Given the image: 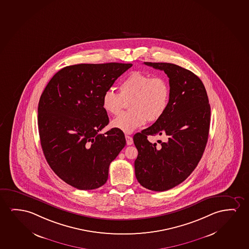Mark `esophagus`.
<instances>
[{
    "label": "esophagus",
    "mask_w": 249,
    "mask_h": 249,
    "mask_svg": "<svg viewBox=\"0 0 249 249\" xmlns=\"http://www.w3.org/2000/svg\"><path fill=\"white\" fill-rule=\"evenodd\" d=\"M125 139H126L127 145H132V144H133V138H132V137L126 135V136H125Z\"/></svg>",
    "instance_id": "esophagus-1"
}]
</instances>
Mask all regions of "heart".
Returning a JSON list of instances; mask_svg holds the SVG:
<instances>
[{
    "label": "heart",
    "mask_w": 249,
    "mask_h": 249,
    "mask_svg": "<svg viewBox=\"0 0 249 249\" xmlns=\"http://www.w3.org/2000/svg\"><path fill=\"white\" fill-rule=\"evenodd\" d=\"M119 91L107 89L102 95V107L106 112L118 115L130 101V111L112 121V128L124 133H131L146 121L155 122L168 108L171 89L163 77H154L142 71L130 72L119 85Z\"/></svg>",
    "instance_id": "b5f03b06"
}]
</instances>
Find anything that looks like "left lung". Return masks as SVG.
<instances>
[{
	"label": "left lung",
	"instance_id": "obj_1",
	"mask_svg": "<svg viewBox=\"0 0 249 249\" xmlns=\"http://www.w3.org/2000/svg\"><path fill=\"white\" fill-rule=\"evenodd\" d=\"M144 64L165 71L171 96L165 114L134 136L138 150L135 174L144 188L165 191L183 182L202 157L210 128V104L203 83L192 71L175 64ZM148 135H162L166 141L151 144Z\"/></svg>",
	"mask_w": 249,
	"mask_h": 249
}]
</instances>
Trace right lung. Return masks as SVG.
Masks as SVG:
<instances>
[{
  "label": "right lung",
  "mask_w": 249,
  "mask_h": 249,
  "mask_svg": "<svg viewBox=\"0 0 249 249\" xmlns=\"http://www.w3.org/2000/svg\"><path fill=\"white\" fill-rule=\"evenodd\" d=\"M132 64H78L62 68L47 84L38 104L39 137L46 160L64 182L89 190L104 185L110 163L126 144L108 124L102 95Z\"/></svg>",
  "instance_id": "1"
}]
</instances>
